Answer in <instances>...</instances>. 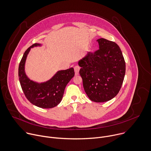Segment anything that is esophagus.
Returning a JSON list of instances; mask_svg holds the SVG:
<instances>
[{"label": "esophagus", "instance_id": "esophagus-1", "mask_svg": "<svg viewBox=\"0 0 151 151\" xmlns=\"http://www.w3.org/2000/svg\"><path fill=\"white\" fill-rule=\"evenodd\" d=\"M80 69V67L79 66H78V65H76V66L74 67V71H75V74L76 75H78V74Z\"/></svg>", "mask_w": 151, "mask_h": 151}]
</instances>
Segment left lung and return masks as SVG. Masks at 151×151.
Returning <instances> with one entry per match:
<instances>
[{"label":"left lung","mask_w":151,"mask_h":151,"mask_svg":"<svg viewBox=\"0 0 151 151\" xmlns=\"http://www.w3.org/2000/svg\"><path fill=\"white\" fill-rule=\"evenodd\" d=\"M96 41L99 49L88 52L78 64L88 98L95 102H104L119 92L125 76L126 63L117 44L103 38Z\"/></svg>","instance_id":"1"}]
</instances>
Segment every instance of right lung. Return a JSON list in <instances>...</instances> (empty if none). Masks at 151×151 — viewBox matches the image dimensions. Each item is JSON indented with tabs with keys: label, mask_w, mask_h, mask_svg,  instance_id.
<instances>
[{
	"label": "right lung",
	"mask_w": 151,
	"mask_h": 151,
	"mask_svg": "<svg viewBox=\"0 0 151 151\" xmlns=\"http://www.w3.org/2000/svg\"><path fill=\"white\" fill-rule=\"evenodd\" d=\"M42 46L35 43L26 50L19 65L18 76L22 91L30 102L39 108H52L61 102L67 84L74 76V70L71 68L58 71L51 78L42 83L29 79L25 71L27 55L31 48Z\"/></svg>",
	"instance_id": "add662e5"
}]
</instances>
